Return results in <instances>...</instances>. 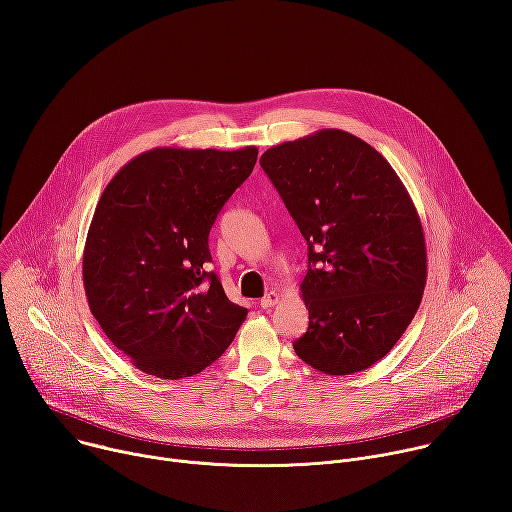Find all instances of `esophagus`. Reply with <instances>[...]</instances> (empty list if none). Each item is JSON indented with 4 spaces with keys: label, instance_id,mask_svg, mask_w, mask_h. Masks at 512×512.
<instances>
[{
    "label": "esophagus",
    "instance_id": "esophagus-1",
    "mask_svg": "<svg viewBox=\"0 0 512 512\" xmlns=\"http://www.w3.org/2000/svg\"><path fill=\"white\" fill-rule=\"evenodd\" d=\"M279 299H281V295L277 293V291H270L268 295H264L262 299H260V307L262 309H270V307H274L279 303Z\"/></svg>",
    "mask_w": 512,
    "mask_h": 512
}]
</instances>
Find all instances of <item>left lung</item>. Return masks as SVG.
Listing matches in <instances>:
<instances>
[{
    "label": "left lung",
    "mask_w": 512,
    "mask_h": 512,
    "mask_svg": "<svg viewBox=\"0 0 512 512\" xmlns=\"http://www.w3.org/2000/svg\"><path fill=\"white\" fill-rule=\"evenodd\" d=\"M260 166L307 242L297 357L326 375L369 369L396 346L426 287V244L385 157L340 129L285 141Z\"/></svg>",
    "instance_id": "1"
}]
</instances>
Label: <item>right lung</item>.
Here are the masks:
<instances>
[{"label": "right lung", "mask_w": 512, "mask_h": 512, "mask_svg": "<svg viewBox=\"0 0 512 512\" xmlns=\"http://www.w3.org/2000/svg\"><path fill=\"white\" fill-rule=\"evenodd\" d=\"M254 145L155 147L125 164L96 205L84 289L108 340L160 379L215 363L248 309L227 299L211 262L209 231L256 166Z\"/></svg>", "instance_id": "1"}]
</instances>
